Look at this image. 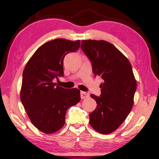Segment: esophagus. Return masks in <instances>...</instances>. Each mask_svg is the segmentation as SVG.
I'll use <instances>...</instances> for the list:
<instances>
[{
    "mask_svg": "<svg viewBox=\"0 0 159 159\" xmlns=\"http://www.w3.org/2000/svg\"><path fill=\"white\" fill-rule=\"evenodd\" d=\"M80 95H81V98L82 99L87 98L89 96V94L88 92H85V91H81Z\"/></svg>",
    "mask_w": 159,
    "mask_h": 159,
    "instance_id": "esophagus-1",
    "label": "esophagus"
}]
</instances>
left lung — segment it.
<instances>
[{
  "instance_id": "obj_1",
  "label": "left lung",
  "mask_w": 159,
  "mask_h": 159,
  "mask_svg": "<svg viewBox=\"0 0 159 159\" xmlns=\"http://www.w3.org/2000/svg\"><path fill=\"white\" fill-rule=\"evenodd\" d=\"M81 49L90 60L94 75L103 80L99 97L91 95L98 105L89 114V124L97 132L109 134L121 125L132 109L137 89L132 66L107 41L82 40Z\"/></svg>"
}]
</instances>
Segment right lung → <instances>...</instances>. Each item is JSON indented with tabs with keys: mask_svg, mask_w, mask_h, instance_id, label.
<instances>
[{
	"mask_svg": "<svg viewBox=\"0 0 159 159\" xmlns=\"http://www.w3.org/2000/svg\"><path fill=\"white\" fill-rule=\"evenodd\" d=\"M80 40H53L38 48L22 74L20 99L32 123L40 131L52 134L65 123L70 107L80 101V91L65 89L54 83L64 76V58L79 49Z\"/></svg>",
	"mask_w": 159,
	"mask_h": 159,
	"instance_id": "1",
	"label": "right lung"
}]
</instances>
